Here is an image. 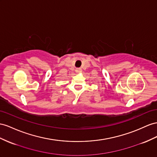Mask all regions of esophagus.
<instances>
[{"label":"esophagus","mask_w":157,"mask_h":157,"mask_svg":"<svg viewBox=\"0 0 157 157\" xmlns=\"http://www.w3.org/2000/svg\"><path fill=\"white\" fill-rule=\"evenodd\" d=\"M81 71H82V69L80 68H77V69H76V72H77V73H80V72H81Z\"/></svg>","instance_id":"34e87169"}]
</instances>
